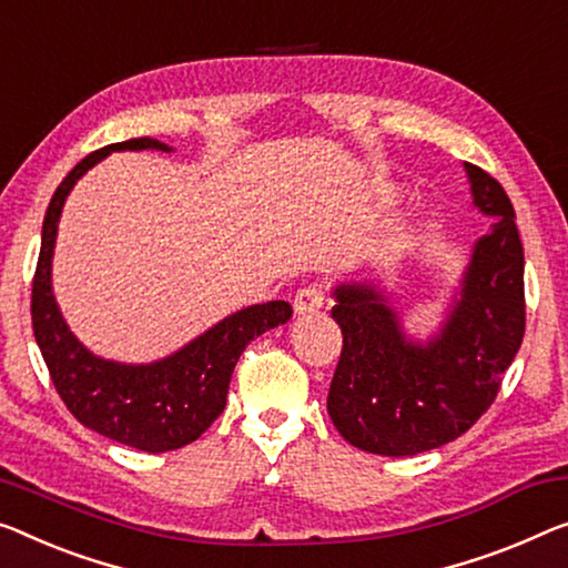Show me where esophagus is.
Returning a JSON list of instances; mask_svg holds the SVG:
<instances>
[{"label": "esophagus", "instance_id": "34e87169", "mask_svg": "<svg viewBox=\"0 0 568 568\" xmlns=\"http://www.w3.org/2000/svg\"><path fill=\"white\" fill-rule=\"evenodd\" d=\"M321 306H324V285L321 283L303 285L301 291L295 293V301H293L295 313H311V311H318Z\"/></svg>", "mask_w": 568, "mask_h": 568}]
</instances>
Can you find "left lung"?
Here are the masks:
<instances>
[{
    "mask_svg": "<svg viewBox=\"0 0 568 568\" xmlns=\"http://www.w3.org/2000/svg\"><path fill=\"white\" fill-rule=\"evenodd\" d=\"M467 173L474 206L495 224L474 244L462 301L442 336L408 342L375 285L334 291L344 344L326 405L344 442L362 452L413 456L467 434L495 403L523 344L526 257L513 203L481 168L467 163Z\"/></svg>",
    "mask_w": 568,
    "mask_h": 568,
    "instance_id": "1",
    "label": "left lung"
}]
</instances>
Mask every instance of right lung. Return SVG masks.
I'll list each match as a JSON object with an SVG mask.
<instances>
[{"mask_svg":"<svg viewBox=\"0 0 568 568\" xmlns=\"http://www.w3.org/2000/svg\"><path fill=\"white\" fill-rule=\"evenodd\" d=\"M114 150H171L165 142L134 138L91 152L58 185L42 222L40 257L32 277V332L50 379L73 418L97 434L163 454L196 442L222 416L236 359L252 338L293 316L287 301H270L236 311L173 357L152 365H116L83 349L68 332L50 291V257L63 201L75 181Z\"/></svg>","mask_w":568,"mask_h":568,"instance_id":"1","label":"right lung"}]
</instances>
